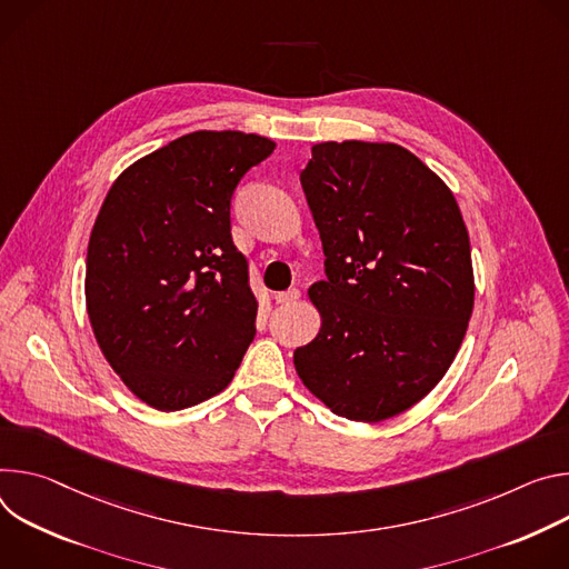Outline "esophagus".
<instances>
[{"label": "esophagus", "mask_w": 569, "mask_h": 569, "mask_svg": "<svg viewBox=\"0 0 569 569\" xmlns=\"http://www.w3.org/2000/svg\"><path fill=\"white\" fill-rule=\"evenodd\" d=\"M298 298H300V291H298L296 287L276 293V302H278V305H291V302H296Z\"/></svg>", "instance_id": "esophagus-1"}]
</instances>
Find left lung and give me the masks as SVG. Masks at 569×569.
<instances>
[{
	"instance_id": "left-lung-1",
	"label": "left lung",
	"mask_w": 569,
	"mask_h": 569,
	"mask_svg": "<svg viewBox=\"0 0 569 569\" xmlns=\"http://www.w3.org/2000/svg\"><path fill=\"white\" fill-rule=\"evenodd\" d=\"M326 252L309 287L321 330L302 385L337 416L380 422L448 372L475 305L470 237L450 187L391 142H321L300 171Z\"/></svg>"
}]
</instances>
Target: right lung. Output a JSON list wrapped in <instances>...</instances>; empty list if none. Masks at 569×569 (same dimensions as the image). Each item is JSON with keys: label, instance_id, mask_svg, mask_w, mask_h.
Wrapping results in <instances>:
<instances>
[{"label": "right lung", "instance_id": "add662e5", "mask_svg": "<svg viewBox=\"0 0 569 569\" xmlns=\"http://www.w3.org/2000/svg\"><path fill=\"white\" fill-rule=\"evenodd\" d=\"M273 149L241 131L182 136L121 171L99 210L86 262L90 326L121 382L153 409L221 393L256 337L230 199Z\"/></svg>", "mask_w": 569, "mask_h": 569}]
</instances>
